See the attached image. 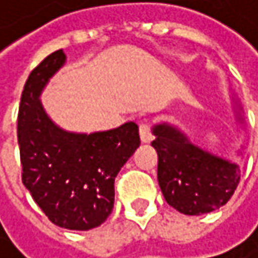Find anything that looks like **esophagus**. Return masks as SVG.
Segmentation results:
<instances>
[{
	"label": "esophagus",
	"instance_id": "34e87169",
	"mask_svg": "<svg viewBox=\"0 0 258 258\" xmlns=\"http://www.w3.org/2000/svg\"><path fill=\"white\" fill-rule=\"evenodd\" d=\"M139 136H141V142L142 144H148L152 141V133H150V126L147 123H141L139 125Z\"/></svg>",
	"mask_w": 258,
	"mask_h": 258
}]
</instances>
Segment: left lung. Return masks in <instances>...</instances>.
I'll return each instance as SVG.
<instances>
[{
  "label": "left lung",
  "instance_id": "1",
  "mask_svg": "<svg viewBox=\"0 0 258 258\" xmlns=\"http://www.w3.org/2000/svg\"><path fill=\"white\" fill-rule=\"evenodd\" d=\"M237 123L244 132V114L238 96L231 88ZM158 153V182L165 201L184 215L209 214L224 206L240 182L235 161L194 144L181 128L168 120L152 126ZM243 153L240 144L237 156Z\"/></svg>",
  "mask_w": 258,
  "mask_h": 258
}]
</instances>
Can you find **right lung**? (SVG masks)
I'll list each match as a JSON object with an SVG mask.
<instances>
[{
    "mask_svg": "<svg viewBox=\"0 0 258 258\" xmlns=\"http://www.w3.org/2000/svg\"><path fill=\"white\" fill-rule=\"evenodd\" d=\"M66 63L63 49L47 55L27 77L18 111L23 184L54 224L90 231L110 217L114 179L139 148V128L126 122L113 130L68 132L40 100Z\"/></svg>",
    "mask_w": 258,
    "mask_h": 258,
    "instance_id": "add662e5",
    "label": "right lung"
}]
</instances>
